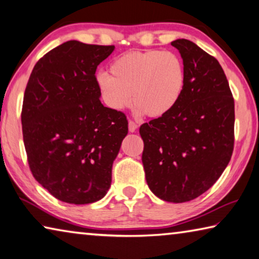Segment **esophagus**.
Listing matches in <instances>:
<instances>
[{
	"instance_id": "esophagus-1",
	"label": "esophagus",
	"mask_w": 259,
	"mask_h": 259,
	"mask_svg": "<svg viewBox=\"0 0 259 259\" xmlns=\"http://www.w3.org/2000/svg\"><path fill=\"white\" fill-rule=\"evenodd\" d=\"M128 126H129V131H130V133H135V131H136L137 128H138V124H137V123H135L134 121L130 120Z\"/></svg>"
}]
</instances>
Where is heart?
<instances>
[{
  "mask_svg": "<svg viewBox=\"0 0 259 259\" xmlns=\"http://www.w3.org/2000/svg\"><path fill=\"white\" fill-rule=\"evenodd\" d=\"M96 81L109 108L122 110L134 99L137 114L161 117L181 100L187 72L181 57L175 53L150 49L118 56L110 64V73L99 72Z\"/></svg>",
  "mask_w": 259,
  "mask_h": 259,
  "instance_id": "1",
  "label": "heart"
}]
</instances>
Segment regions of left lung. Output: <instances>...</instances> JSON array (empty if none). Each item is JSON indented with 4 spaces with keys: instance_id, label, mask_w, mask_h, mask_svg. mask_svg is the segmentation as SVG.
I'll list each match as a JSON object with an SVG mask.
<instances>
[{
    "instance_id": "8db88e82",
    "label": "left lung",
    "mask_w": 259,
    "mask_h": 259,
    "mask_svg": "<svg viewBox=\"0 0 259 259\" xmlns=\"http://www.w3.org/2000/svg\"><path fill=\"white\" fill-rule=\"evenodd\" d=\"M187 72L183 96L165 116L139 128L147 186L166 202L183 203L208 190L234 150V98L218 60L196 44L178 39Z\"/></svg>"
}]
</instances>
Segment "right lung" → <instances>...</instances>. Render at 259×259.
Segmentation results:
<instances>
[{"label":"right lung","instance_id":"right-lung-1","mask_svg":"<svg viewBox=\"0 0 259 259\" xmlns=\"http://www.w3.org/2000/svg\"><path fill=\"white\" fill-rule=\"evenodd\" d=\"M114 48L67 41L41 57L28 78L22 108L28 166L65 203L90 204L107 194L128 134L125 114L101 104L96 81Z\"/></svg>","mask_w":259,"mask_h":259}]
</instances>
